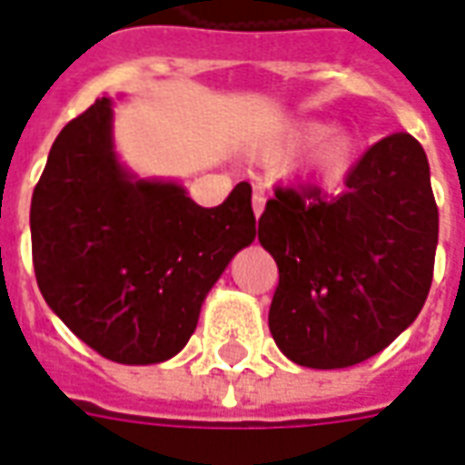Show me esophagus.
Wrapping results in <instances>:
<instances>
[{"instance_id":"esophagus-1","label":"esophagus","mask_w":465,"mask_h":465,"mask_svg":"<svg viewBox=\"0 0 465 465\" xmlns=\"http://www.w3.org/2000/svg\"><path fill=\"white\" fill-rule=\"evenodd\" d=\"M251 204H253V214L261 216L263 214V206H266V194L256 189V192H253V199H251Z\"/></svg>"}]
</instances>
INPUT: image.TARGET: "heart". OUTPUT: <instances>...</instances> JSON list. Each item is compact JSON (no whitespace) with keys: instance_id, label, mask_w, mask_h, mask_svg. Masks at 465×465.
Returning <instances> with one entry per match:
<instances>
[{"instance_id":"obj_1","label":"heart","mask_w":465,"mask_h":465,"mask_svg":"<svg viewBox=\"0 0 465 465\" xmlns=\"http://www.w3.org/2000/svg\"><path fill=\"white\" fill-rule=\"evenodd\" d=\"M328 133L330 125H325V123L305 120V123H298V125H291L288 130H283L276 140H271L268 154L271 157H288L301 147L315 145ZM352 160H355V143L347 135H330L308 154L305 172L318 182H338L352 167Z\"/></svg>"}]
</instances>
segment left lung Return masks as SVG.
<instances>
[{
    "label": "left lung",
    "mask_w": 465,
    "mask_h": 465,
    "mask_svg": "<svg viewBox=\"0 0 465 465\" xmlns=\"http://www.w3.org/2000/svg\"><path fill=\"white\" fill-rule=\"evenodd\" d=\"M259 242L278 266L268 328L283 355L312 370L370 360L414 322L434 278L439 206L424 147L384 137L342 194L278 187Z\"/></svg>",
    "instance_id": "8db88e82"
}]
</instances>
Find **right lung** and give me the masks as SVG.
<instances>
[{
	"label": "right lung",
	"instance_id": "right-lung-1",
	"mask_svg": "<svg viewBox=\"0 0 465 465\" xmlns=\"http://www.w3.org/2000/svg\"><path fill=\"white\" fill-rule=\"evenodd\" d=\"M101 98L58 133L31 197V256L49 308L105 360L164 362L187 345L236 251L256 236L251 184L219 206L180 184L133 182Z\"/></svg>",
	"mask_w": 465,
	"mask_h": 465
}]
</instances>
